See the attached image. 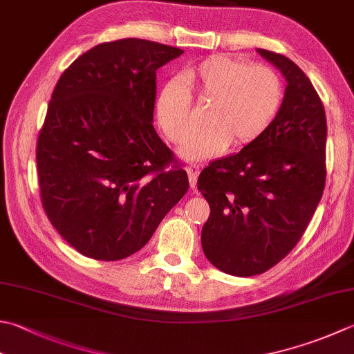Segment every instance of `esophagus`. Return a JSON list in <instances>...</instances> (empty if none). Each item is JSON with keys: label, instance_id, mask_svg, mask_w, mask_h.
<instances>
[{"label": "esophagus", "instance_id": "esophagus-1", "mask_svg": "<svg viewBox=\"0 0 354 354\" xmlns=\"http://www.w3.org/2000/svg\"><path fill=\"white\" fill-rule=\"evenodd\" d=\"M185 170H187V175H189L190 185L195 187L196 181H198V176H199V171H201L199 167H198V165H195V164H190V165H187Z\"/></svg>", "mask_w": 354, "mask_h": 354}]
</instances>
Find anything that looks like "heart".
<instances>
[{
    "instance_id": "b5f03b06",
    "label": "heart",
    "mask_w": 354,
    "mask_h": 354,
    "mask_svg": "<svg viewBox=\"0 0 354 354\" xmlns=\"http://www.w3.org/2000/svg\"><path fill=\"white\" fill-rule=\"evenodd\" d=\"M189 90L210 100L204 121L209 124L187 142L181 156L205 161L218 156L227 145H245L259 138L274 120L282 101L278 73L267 66L212 57L187 67L162 86L156 96V121L169 141L183 144L195 130Z\"/></svg>"
}]
</instances>
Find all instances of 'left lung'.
Returning a JSON list of instances; mask_svg holds the SVG:
<instances>
[{"label": "left lung", "mask_w": 354, "mask_h": 354, "mask_svg": "<svg viewBox=\"0 0 354 354\" xmlns=\"http://www.w3.org/2000/svg\"><path fill=\"white\" fill-rule=\"evenodd\" d=\"M287 81L274 120L238 153L201 171L198 190L210 205L201 244L221 272L253 276L286 258L306 232L325 185L327 118L299 67L258 48Z\"/></svg>", "instance_id": "8db88e82"}]
</instances>
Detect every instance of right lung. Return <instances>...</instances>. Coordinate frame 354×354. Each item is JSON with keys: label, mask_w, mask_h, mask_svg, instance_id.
Wrapping results in <instances>:
<instances>
[{"label": "right lung", "mask_w": 354, "mask_h": 354, "mask_svg": "<svg viewBox=\"0 0 354 354\" xmlns=\"http://www.w3.org/2000/svg\"><path fill=\"white\" fill-rule=\"evenodd\" d=\"M183 53L138 38L102 43L55 86L37 145L41 201L87 258L141 250L189 190L187 171L153 127L156 71Z\"/></svg>", "instance_id": "obj_1"}]
</instances>
